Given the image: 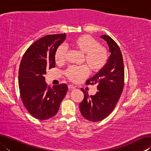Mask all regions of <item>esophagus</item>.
Wrapping results in <instances>:
<instances>
[{
    "label": "esophagus",
    "instance_id": "1",
    "mask_svg": "<svg viewBox=\"0 0 151 151\" xmlns=\"http://www.w3.org/2000/svg\"><path fill=\"white\" fill-rule=\"evenodd\" d=\"M68 89L70 91V90H73V89H75L76 88V86H75L73 85H68Z\"/></svg>",
    "mask_w": 151,
    "mask_h": 151
}]
</instances>
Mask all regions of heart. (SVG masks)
<instances>
[{
    "label": "heart",
    "mask_w": 151,
    "mask_h": 151,
    "mask_svg": "<svg viewBox=\"0 0 151 151\" xmlns=\"http://www.w3.org/2000/svg\"><path fill=\"white\" fill-rule=\"evenodd\" d=\"M74 49L83 55V62L86 64L91 73H98L105 67L109 60L106 48L91 36L84 35L75 38L71 43ZM67 57V50L63 46L56 50L55 60L57 64L63 63ZM88 69L85 66L80 67L71 66L66 70L65 75L73 82H77L85 78L88 75Z\"/></svg>",
    "instance_id": "obj_1"
}]
</instances>
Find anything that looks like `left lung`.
<instances>
[{
  "mask_svg": "<svg viewBox=\"0 0 151 151\" xmlns=\"http://www.w3.org/2000/svg\"><path fill=\"white\" fill-rule=\"evenodd\" d=\"M101 38L106 41L111 55L105 67L86 82V85H96L98 92L89 96L81 88L84 99L79 104L82 115L92 122L101 121L111 113L124 87V63L120 48L109 36L102 35Z\"/></svg>",
  "mask_w": 151,
  "mask_h": 151,
  "instance_id": "8db88e82",
  "label": "left lung"
}]
</instances>
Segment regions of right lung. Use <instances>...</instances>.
Masks as SVG:
<instances>
[{
	"instance_id": "obj_1",
	"label": "right lung",
	"mask_w": 151,
	"mask_h": 151,
	"mask_svg": "<svg viewBox=\"0 0 151 151\" xmlns=\"http://www.w3.org/2000/svg\"><path fill=\"white\" fill-rule=\"evenodd\" d=\"M65 33L49 35L37 40L22 58L19 70L20 97L29 113L39 120L52 118L57 113L68 91L66 84L47 85L44 75L55 66V53L66 39Z\"/></svg>"
}]
</instances>
